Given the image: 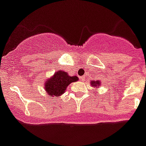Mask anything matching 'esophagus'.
Wrapping results in <instances>:
<instances>
[{
  "mask_svg": "<svg viewBox=\"0 0 146 146\" xmlns=\"http://www.w3.org/2000/svg\"><path fill=\"white\" fill-rule=\"evenodd\" d=\"M79 79L82 81V82H84V79H85V76H80V77H79Z\"/></svg>",
  "mask_w": 146,
  "mask_h": 146,
  "instance_id": "obj_1",
  "label": "esophagus"
}]
</instances>
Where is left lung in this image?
Wrapping results in <instances>:
<instances>
[{
    "label": "left lung",
    "mask_w": 146,
    "mask_h": 146,
    "mask_svg": "<svg viewBox=\"0 0 146 146\" xmlns=\"http://www.w3.org/2000/svg\"><path fill=\"white\" fill-rule=\"evenodd\" d=\"M100 84H101V82L100 80L97 81H90V85L94 88H98V87H100Z\"/></svg>",
    "instance_id": "8db88e82"
}]
</instances>
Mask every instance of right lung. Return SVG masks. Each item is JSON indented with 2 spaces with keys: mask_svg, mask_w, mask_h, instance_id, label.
Here are the masks:
<instances>
[{
  "mask_svg": "<svg viewBox=\"0 0 146 146\" xmlns=\"http://www.w3.org/2000/svg\"><path fill=\"white\" fill-rule=\"evenodd\" d=\"M76 76H70L67 72L58 70L44 82V90L50 96H60L67 90V86L72 82H77Z\"/></svg>",
  "mask_w": 146,
  "mask_h": 146,
  "instance_id": "obj_1",
  "label": "right lung"
}]
</instances>
